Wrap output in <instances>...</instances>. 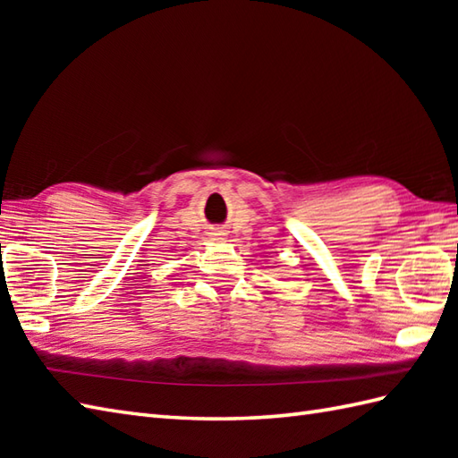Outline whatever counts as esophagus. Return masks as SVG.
<instances>
[{
    "mask_svg": "<svg viewBox=\"0 0 458 458\" xmlns=\"http://www.w3.org/2000/svg\"><path fill=\"white\" fill-rule=\"evenodd\" d=\"M216 236H218V234H216Z\"/></svg>",
    "mask_w": 458,
    "mask_h": 458,
    "instance_id": "esophagus-1",
    "label": "esophagus"
}]
</instances>
